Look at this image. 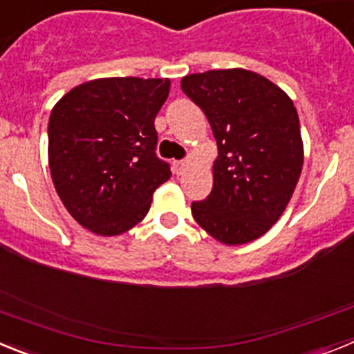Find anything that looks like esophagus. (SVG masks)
Returning <instances> with one entry per match:
<instances>
[{
	"mask_svg": "<svg viewBox=\"0 0 354 354\" xmlns=\"http://www.w3.org/2000/svg\"><path fill=\"white\" fill-rule=\"evenodd\" d=\"M187 162L186 161H174V171L177 175H183L184 170H186Z\"/></svg>",
	"mask_w": 354,
	"mask_h": 354,
	"instance_id": "esophagus-1",
	"label": "esophagus"
}]
</instances>
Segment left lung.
I'll return each instance as SVG.
<instances>
[{
	"mask_svg": "<svg viewBox=\"0 0 354 354\" xmlns=\"http://www.w3.org/2000/svg\"><path fill=\"white\" fill-rule=\"evenodd\" d=\"M180 88L205 113L218 145L212 192L193 202V218L223 245L264 236L286 211L303 168L290 97L246 68L189 74Z\"/></svg>",
	"mask_w": 354,
	"mask_h": 354,
	"instance_id": "1",
	"label": "left lung"
}]
</instances>
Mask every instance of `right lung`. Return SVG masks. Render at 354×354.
Listing matches in <instances>:
<instances>
[{"label": "right lung", "instance_id": "obj_1", "mask_svg": "<svg viewBox=\"0 0 354 354\" xmlns=\"http://www.w3.org/2000/svg\"><path fill=\"white\" fill-rule=\"evenodd\" d=\"M170 80L101 77L77 84L49 117V170L68 214L97 236H118L143 220L170 179L156 156L154 120Z\"/></svg>", "mask_w": 354, "mask_h": 354}]
</instances>
